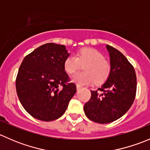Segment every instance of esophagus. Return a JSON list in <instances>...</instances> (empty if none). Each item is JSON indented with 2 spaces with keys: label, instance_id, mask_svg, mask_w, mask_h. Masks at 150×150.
Returning a JSON list of instances; mask_svg holds the SVG:
<instances>
[{
  "label": "esophagus",
  "instance_id": "1",
  "mask_svg": "<svg viewBox=\"0 0 150 150\" xmlns=\"http://www.w3.org/2000/svg\"><path fill=\"white\" fill-rule=\"evenodd\" d=\"M77 90H80V89H81V88H82V86H80V85H77Z\"/></svg>",
  "mask_w": 150,
  "mask_h": 150
}]
</instances>
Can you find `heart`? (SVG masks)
Listing matches in <instances>:
<instances>
[{
  "instance_id": "1",
  "label": "heart",
  "mask_w": 150,
  "mask_h": 150,
  "mask_svg": "<svg viewBox=\"0 0 150 150\" xmlns=\"http://www.w3.org/2000/svg\"><path fill=\"white\" fill-rule=\"evenodd\" d=\"M85 64L84 72H78L72 77V81L80 86L93 82L102 84L107 81L111 73V64L105 60L103 54L97 50L89 48L80 50L77 57H68L64 62V67L67 73L73 74Z\"/></svg>"
}]
</instances>
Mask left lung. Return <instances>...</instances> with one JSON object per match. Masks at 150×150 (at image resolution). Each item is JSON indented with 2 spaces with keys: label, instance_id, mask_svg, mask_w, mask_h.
I'll return each instance as SVG.
<instances>
[{
  "label": "left lung",
  "instance_id": "obj_1",
  "mask_svg": "<svg viewBox=\"0 0 150 150\" xmlns=\"http://www.w3.org/2000/svg\"><path fill=\"white\" fill-rule=\"evenodd\" d=\"M111 73L103 86L91 91V96L83 110L86 117L98 123H109L127 112L135 99L137 75L132 64L121 52L107 45Z\"/></svg>",
  "mask_w": 150,
  "mask_h": 150
}]
</instances>
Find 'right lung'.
Masks as SVG:
<instances>
[{
  "instance_id": "add662e5",
  "label": "right lung",
  "mask_w": 150,
  "mask_h": 150,
  "mask_svg": "<svg viewBox=\"0 0 150 150\" xmlns=\"http://www.w3.org/2000/svg\"><path fill=\"white\" fill-rule=\"evenodd\" d=\"M69 55L64 45L49 43L24 58L16 76V93L25 110L35 118H59L76 93V86L64 67Z\"/></svg>"
}]
</instances>
